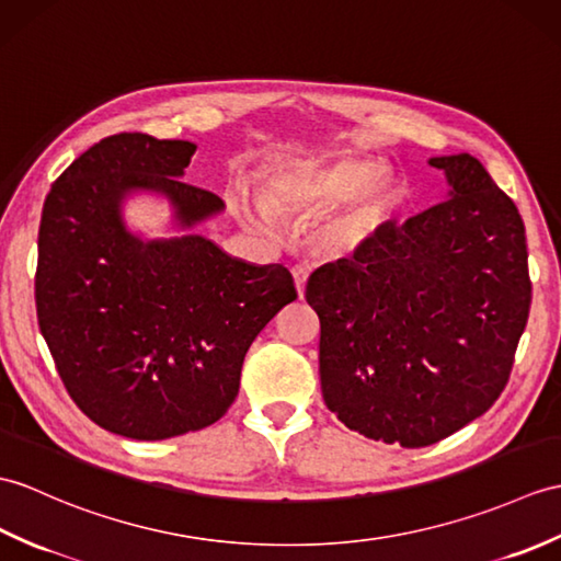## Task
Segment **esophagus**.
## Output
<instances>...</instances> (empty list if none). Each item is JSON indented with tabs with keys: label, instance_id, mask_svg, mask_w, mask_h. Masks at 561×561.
I'll return each mask as SVG.
<instances>
[{
	"label": "esophagus",
	"instance_id": "1",
	"mask_svg": "<svg viewBox=\"0 0 561 561\" xmlns=\"http://www.w3.org/2000/svg\"><path fill=\"white\" fill-rule=\"evenodd\" d=\"M306 279H308V272H306L304 267H296V270H294V284H296L298 301H301L304 294H306Z\"/></svg>",
	"mask_w": 561,
	"mask_h": 561
}]
</instances>
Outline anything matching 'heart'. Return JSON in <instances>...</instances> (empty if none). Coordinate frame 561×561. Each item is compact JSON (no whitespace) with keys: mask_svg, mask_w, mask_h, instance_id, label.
I'll return each mask as SVG.
<instances>
[{"mask_svg":"<svg viewBox=\"0 0 561 561\" xmlns=\"http://www.w3.org/2000/svg\"><path fill=\"white\" fill-rule=\"evenodd\" d=\"M382 169V162L370 158L282 167L267 181L265 207L275 215L320 217L346 204L324 227L322 241L334 251L354 253L382 231L403 201V184L392 172ZM241 207L263 215L245 201H241Z\"/></svg>","mask_w":561,"mask_h":561,"instance_id":"obj_1","label":"heart"}]
</instances>
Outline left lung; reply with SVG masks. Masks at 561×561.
<instances>
[{"mask_svg":"<svg viewBox=\"0 0 561 561\" xmlns=\"http://www.w3.org/2000/svg\"><path fill=\"white\" fill-rule=\"evenodd\" d=\"M447 201L382 227L306 284L320 385L346 427L427 447L483 415L510 380L530 310L526 229L473 154L430 158Z\"/></svg>","mask_w":561,"mask_h":561,"instance_id":"left-lung-1","label":"left lung"}]
</instances>
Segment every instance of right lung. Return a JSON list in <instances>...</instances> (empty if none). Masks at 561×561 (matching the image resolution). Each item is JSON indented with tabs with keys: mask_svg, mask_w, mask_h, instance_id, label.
Instances as JSON below:
<instances>
[{
	"mask_svg": "<svg viewBox=\"0 0 561 561\" xmlns=\"http://www.w3.org/2000/svg\"><path fill=\"white\" fill-rule=\"evenodd\" d=\"M191 140L102 138L51 184L37 233L35 306L64 387L90 421L128 439L203 430L239 394L245 351L296 301L291 272L231 257L201 233L142 239L124 203L160 195L176 227L225 210L184 184Z\"/></svg>",
	"mask_w": 561,
	"mask_h": 561,
	"instance_id": "add662e5",
	"label": "right lung"
}]
</instances>
